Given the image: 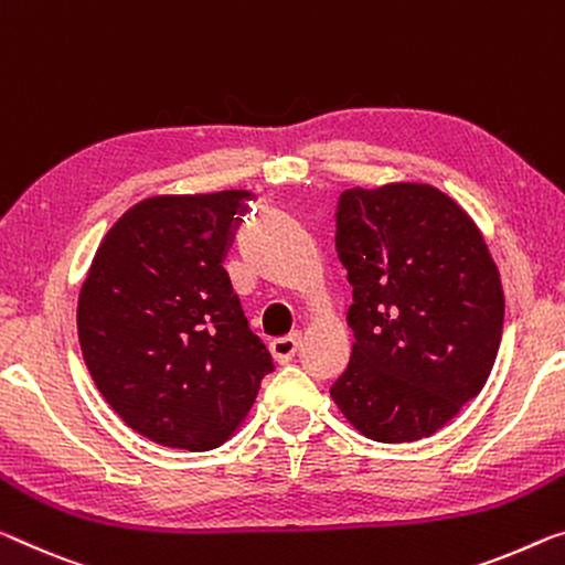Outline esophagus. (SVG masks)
Listing matches in <instances>:
<instances>
[{"label": "esophagus", "instance_id": "obj_1", "mask_svg": "<svg viewBox=\"0 0 565 565\" xmlns=\"http://www.w3.org/2000/svg\"><path fill=\"white\" fill-rule=\"evenodd\" d=\"M298 349H300V335L295 333V335H288V338H277V341H273L270 343V353H273V359L280 363H288V361H292V355L298 353Z\"/></svg>", "mask_w": 565, "mask_h": 565}]
</instances>
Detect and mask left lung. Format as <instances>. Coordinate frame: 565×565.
<instances>
[{
	"mask_svg": "<svg viewBox=\"0 0 565 565\" xmlns=\"http://www.w3.org/2000/svg\"><path fill=\"white\" fill-rule=\"evenodd\" d=\"M335 253L353 288L331 396L369 439L429 437L482 392L502 338L500 273L467 212L429 184L345 189Z\"/></svg>",
	"mask_w": 565,
	"mask_h": 565,
	"instance_id": "obj_1",
	"label": "left lung"
}]
</instances>
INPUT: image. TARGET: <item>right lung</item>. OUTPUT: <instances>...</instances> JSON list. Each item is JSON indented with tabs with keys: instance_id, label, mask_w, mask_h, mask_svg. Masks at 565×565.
Wrapping results in <instances>:
<instances>
[{
	"instance_id": "add662e5",
	"label": "right lung",
	"mask_w": 565,
	"mask_h": 565,
	"mask_svg": "<svg viewBox=\"0 0 565 565\" xmlns=\"http://www.w3.org/2000/svg\"><path fill=\"white\" fill-rule=\"evenodd\" d=\"M249 192L151 196L103 237L77 338L103 398L156 445L206 452L253 409L273 359L222 267Z\"/></svg>"
}]
</instances>
